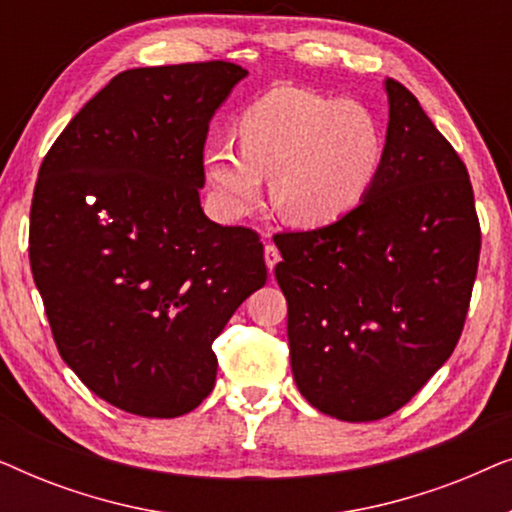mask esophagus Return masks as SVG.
Segmentation results:
<instances>
[{"label":"esophagus","instance_id":"obj_1","mask_svg":"<svg viewBox=\"0 0 512 512\" xmlns=\"http://www.w3.org/2000/svg\"><path fill=\"white\" fill-rule=\"evenodd\" d=\"M279 261H282V256H279V249L275 247V244H265V265H268L270 275Z\"/></svg>","mask_w":512,"mask_h":512}]
</instances>
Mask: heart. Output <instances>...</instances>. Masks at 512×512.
Listing matches in <instances>:
<instances>
[{
	"instance_id": "heart-1",
	"label": "heart",
	"mask_w": 512,
	"mask_h": 512,
	"mask_svg": "<svg viewBox=\"0 0 512 512\" xmlns=\"http://www.w3.org/2000/svg\"><path fill=\"white\" fill-rule=\"evenodd\" d=\"M237 139L214 142L202 170L221 214L240 219L263 198L272 177V205L300 228L340 221L361 205L380 172L384 137L359 102L310 90L272 88L242 111Z\"/></svg>"
}]
</instances>
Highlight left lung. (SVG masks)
Returning <instances> with one entry per match:
<instances>
[{
    "instance_id": "left-lung-1",
    "label": "left lung",
    "mask_w": 512,
    "mask_h": 512,
    "mask_svg": "<svg viewBox=\"0 0 512 512\" xmlns=\"http://www.w3.org/2000/svg\"><path fill=\"white\" fill-rule=\"evenodd\" d=\"M384 88L387 142L361 205L275 235L293 380L342 422L391 415L450 359L480 258L466 165L403 83Z\"/></svg>"
}]
</instances>
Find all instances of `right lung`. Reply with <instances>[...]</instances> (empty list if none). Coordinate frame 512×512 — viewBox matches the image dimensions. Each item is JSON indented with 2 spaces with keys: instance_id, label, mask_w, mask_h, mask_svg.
<instances>
[{
  "instance_id": "add662e5",
  "label": "right lung",
  "mask_w": 512,
  "mask_h": 512,
  "mask_svg": "<svg viewBox=\"0 0 512 512\" xmlns=\"http://www.w3.org/2000/svg\"><path fill=\"white\" fill-rule=\"evenodd\" d=\"M244 76L223 60L121 72L39 167L30 265L53 340L130 415L198 408L216 382L212 342L268 279L258 233L200 207L209 121Z\"/></svg>"
}]
</instances>
